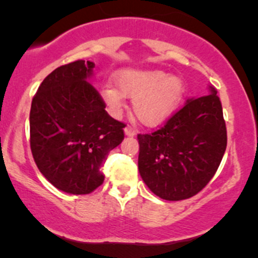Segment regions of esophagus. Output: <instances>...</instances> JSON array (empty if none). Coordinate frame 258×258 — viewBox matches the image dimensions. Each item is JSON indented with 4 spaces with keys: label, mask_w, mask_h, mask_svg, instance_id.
<instances>
[{
    "label": "esophagus",
    "mask_w": 258,
    "mask_h": 258,
    "mask_svg": "<svg viewBox=\"0 0 258 258\" xmlns=\"http://www.w3.org/2000/svg\"><path fill=\"white\" fill-rule=\"evenodd\" d=\"M136 134H137V131L135 128H132V127H130V126L124 127V135H126V136H135Z\"/></svg>",
    "instance_id": "esophagus-1"
}]
</instances>
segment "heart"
<instances>
[{
	"label": "heart",
	"mask_w": 258,
	"mask_h": 258,
	"mask_svg": "<svg viewBox=\"0 0 258 258\" xmlns=\"http://www.w3.org/2000/svg\"><path fill=\"white\" fill-rule=\"evenodd\" d=\"M184 93L177 76L157 70H126L114 77V86L103 87L101 96L106 108L117 117L124 106V97L132 98V110L146 126H158L172 116Z\"/></svg>",
	"instance_id": "heart-1"
}]
</instances>
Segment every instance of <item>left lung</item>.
<instances>
[{
	"instance_id": "8db88e82",
	"label": "left lung",
	"mask_w": 258,
	"mask_h": 258,
	"mask_svg": "<svg viewBox=\"0 0 258 258\" xmlns=\"http://www.w3.org/2000/svg\"><path fill=\"white\" fill-rule=\"evenodd\" d=\"M139 171L162 200L181 201L199 194L215 176L227 146L222 105L215 87L191 98L152 134L137 135Z\"/></svg>"
}]
</instances>
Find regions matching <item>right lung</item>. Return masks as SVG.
Here are the masks:
<instances>
[{
	"instance_id": "obj_1",
	"label": "right lung",
	"mask_w": 258,
	"mask_h": 258,
	"mask_svg": "<svg viewBox=\"0 0 258 258\" xmlns=\"http://www.w3.org/2000/svg\"><path fill=\"white\" fill-rule=\"evenodd\" d=\"M95 63L83 59L57 67L33 96L30 145L40 172L56 188L87 195L103 183L101 166L124 139L122 122L106 112L88 79Z\"/></svg>"
}]
</instances>
